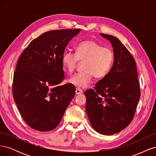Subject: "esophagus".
Returning <instances> with one entry per match:
<instances>
[{"label": "esophagus", "mask_w": 156, "mask_h": 156, "mask_svg": "<svg viewBox=\"0 0 156 156\" xmlns=\"http://www.w3.org/2000/svg\"><path fill=\"white\" fill-rule=\"evenodd\" d=\"M83 92V90H81V89L77 88L75 89V94H76V95H79V94H81Z\"/></svg>", "instance_id": "1"}]
</instances>
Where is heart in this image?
<instances>
[{"mask_svg":"<svg viewBox=\"0 0 156 156\" xmlns=\"http://www.w3.org/2000/svg\"><path fill=\"white\" fill-rule=\"evenodd\" d=\"M114 58L111 49L89 40L80 42L76 46L75 53L65 51L62 56V64L67 72L72 73L79 61H84L83 72L74 75L69 80V83L82 89L88 87L93 76L97 79L105 77L112 68Z\"/></svg>","mask_w":156,"mask_h":156,"instance_id":"b5f03b06","label":"heart"}]
</instances>
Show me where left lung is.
Listing matches in <instances>:
<instances>
[{
	"instance_id": "left-lung-1",
	"label": "left lung",
	"mask_w": 156,
	"mask_h": 156,
	"mask_svg": "<svg viewBox=\"0 0 156 156\" xmlns=\"http://www.w3.org/2000/svg\"><path fill=\"white\" fill-rule=\"evenodd\" d=\"M110 41L115 58L105 77L94 90L84 92L86 112L98 133L111 135L125 129L133 119L140 92L135 61L117 37L100 33Z\"/></svg>"
}]
</instances>
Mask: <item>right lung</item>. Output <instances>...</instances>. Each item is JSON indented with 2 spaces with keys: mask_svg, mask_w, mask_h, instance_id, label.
Returning a JSON list of instances; mask_svg holds the SVG:
<instances>
[{
  "mask_svg": "<svg viewBox=\"0 0 156 156\" xmlns=\"http://www.w3.org/2000/svg\"><path fill=\"white\" fill-rule=\"evenodd\" d=\"M81 29L46 32L33 40L18 59L13 80V96L20 114L32 129H53L62 120L75 94L64 79L62 56Z\"/></svg>",
  "mask_w": 156,
  "mask_h": 156,
  "instance_id": "right-lung-1",
  "label": "right lung"
}]
</instances>
